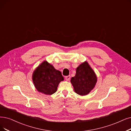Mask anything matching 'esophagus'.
I'll return each mask as SVG.
<instances>
[{
	"label": "esophagus",
	"mask_w": 131,
	"mask_h": 131,
	"mask_svg": "<svg viewBox=\"0 0 131 131\" xmlns=\"http://www.w3.org/2000/svg\"><path fill=\"white\" fill-rule=\"evenodd\" d=\"M70 79V76H67L66 77V80L67 81H69Z\"/></svg>",
	"instance_id": "obj_1"
}]
</instances>
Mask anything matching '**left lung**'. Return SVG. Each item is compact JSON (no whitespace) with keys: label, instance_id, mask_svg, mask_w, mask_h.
<instances>
[{"label":"left lung","instance_id":"8db88e82","mask_svg":"<svg viewBox=\"0 0 131 131\" xmlns=\"http://www.w3.org/2000/svg\"><path fill=\"white\" fill-rule=\"evenodd\" d=\"M97 82L95 72L86 61L82 63L77 68L76 75L70 80L74 91L81 96L89 93L95 88Z\"/></svg>","mask_w":131,"mask_h":131}]
</instances>
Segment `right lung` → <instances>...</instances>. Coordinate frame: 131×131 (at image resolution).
Wrapping results in <instances>:
<instances>
[{
  "mask_svg": "<svg viewBox=\"0 0 131 131\" xmlns=\"http://www.w3.org/2000/svg\"><path fill=\"white\" fill-rule=\"evenodd\" d=\"M32 80L39 92L51 95L57 91L59 83L64 80V78L60 71L56 70L47 61H44L34 70Z\"/></svg>",
  "mask_w": 131,
  "mask_h": 131,
  "instance_id": "1",
  "label": "right lung"
}]
</instances>
